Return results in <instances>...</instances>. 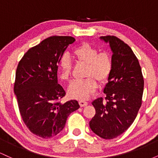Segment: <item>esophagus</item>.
I'll return each instance as SVG.
<instances>
[{"label":"esophagus","mask_w":158,"mask_h":158,"mask_svg":"<svg viewBox=\"0 0 158 158\" xmlns=\"http://www.w3.org/2000/svg\"><path fill=\"white\" fill-rule=\"evenodd\" d=\"M79 106L81 107H85L88 105V102H86V101L85 100H80L79 102Z\"/></svg>","instance_id":"34e87169"}]
</instances>
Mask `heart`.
Masks as SVG:
<instances>
[{
  "label": "heart",
  "mask_w": 158,
  "mask_h": 158,
  "mask_svg": "<svg viewBox=\"0 0 158 158\" xmlns=\"http://www.w3.org/2000/svg\"><path fill=\"white\" fill-rule=\"evenodd\" d=\"M99 52L98 49L88 42L82 43L73 50V56L79 63L87 64L86 79L73 81L68 87V94L73 99L85 100L88 99L97 88V79L100 84L108 81L113 70V59L108 51ZM60 78L68 81L71 77L73 64L66 54L59 59Z\"/></svg>",
  "instance_id": "obj_1"
}]
</instances>
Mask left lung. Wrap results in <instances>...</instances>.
Here are the masks:
<instances>
[{"label":"left lung","mask_w":158,"mask_h":158,"mask_svg":"<svg viewBox=\"0 0 158 158\" xmlns=\"http://www.w3.org/2000/svg\"><path fill=\"white\" fill-rule=\"evenodd\" d=\"M113 52V70L105 87L106 94L95 99V116L90 128L103 139L122 135L131 126L142 105L144 80L140 65L131 48L117 36H102Z\"/></svg>","instance_id":"left-lung-1"}]
</instances>
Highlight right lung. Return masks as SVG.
<instances>
[{"label": "right lung", "instance_id": "1", "mask_svg": "<svg viewBox=\"0 0 158 158\" xmlns=\"http://www.w3.org/2000/svg\"><path fill=\"white\" fill-rule=\"evenodd\" d=\"M74 41L71 36H50L29 49L18 64L14 92L20 114L29 130L42 138L58 135L79 108L77 100L61 102L66 93L57 79L59 59Z\"/></svg>", "mask_w": 158, "mask_h": 158}]
</instances>
